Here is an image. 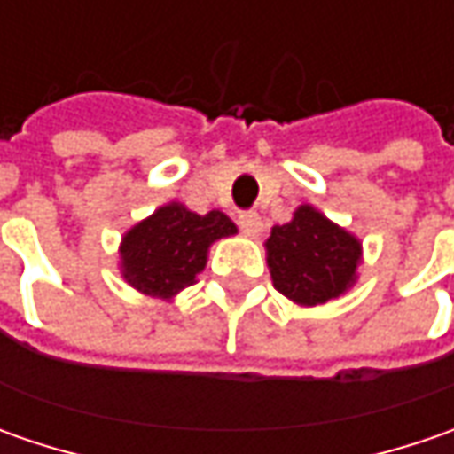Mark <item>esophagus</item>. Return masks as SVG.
Returning a JSON list of instances; mask_svg holds the SVG:
<instances>
[{"mask_svg":"<svg viewBox=\"0 0 454 454\" xmlns=\"http://www.w3.org/2000/svg\"><path fill=\"white\" fill-rule=\"evenodd\" d=\"M237 224H239V230L247 237H257L260 235V230H262V219H260L257 212H242V215L237 217Z\"/></svg>","mask_w":454,"mask_h":454,"instance_id":"34e87169","label":"esophagus"}]
</instances>
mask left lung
I'll use <instances>...</instances> for the list:
<instances>
[{
    "mask_svg": "<svg viewBox=\"0 0 454 454\" xmlns=\"http://www.w3.org/2000/svg\"><path fill=\"white\" fill-rule=\"evenodd\" d=\"M265 247L272 286L295 303H328L356 280L361 242L308 204L272 227Z\"/></svg>",
    "mask_w": 454,
    "mask_h": 454,
    "instance_id": "1",
    "label": "left lung"
}]
</instances>
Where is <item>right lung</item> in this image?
Instances as JSON below:
<instances>
[{
	"label": "right lung",
	"mask_w": 454,
	"mask_h": 454,
	"mask_svg": "<svg viewBox=\"0 0 454 454\" xmlns=\"http://www.w3.org/2000/svg\"><path fill=\"white\" fill-rule=\"evenodd\" d=\"M235 232L222 212L194 215L182 204H166L123 237V278L146 295L171 298L204 270L209 245Z\"/></svg>",
	"instance_id": "1"
}]
</instances>
